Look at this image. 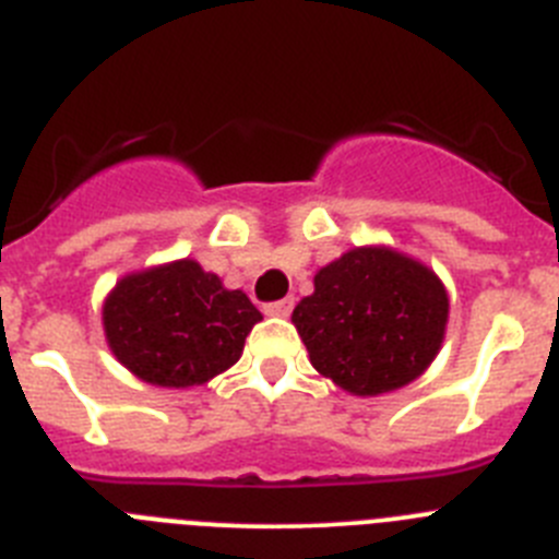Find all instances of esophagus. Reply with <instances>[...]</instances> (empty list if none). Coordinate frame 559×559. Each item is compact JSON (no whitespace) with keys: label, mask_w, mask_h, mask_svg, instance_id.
I'll use <instances>...</instances> for the list:
<instances>
[{"label":"esophagus","mask_w":559,"mask_h":559,"mask_svg":"<svg viewBox=\"0 0 559 559\" xmlns=\"http://www.w3.org/2000/svg\"><path fill=\"white\" fill-rule=\"evenodd\" d=\"M292 309H295V300H292V298L273 300V304H264V314H270V317H286Z\"/></svg>","instance_id":"obj_1"}]
</instances>
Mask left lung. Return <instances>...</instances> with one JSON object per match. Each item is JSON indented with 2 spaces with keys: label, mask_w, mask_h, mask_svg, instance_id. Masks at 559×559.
I'll list each match as a JSON object with an SVG mask.
<instances>
[{
  "label": "left lung",
  "mask_w": 559,
  "mask_h": 559,
  "mask_svg": "<svg viewBox=\"0 0 559 559\" xmlns=\"http://www.w3.org/2000/svg\"><path fill=\"white\" fill-rule=\"evenodd\" d=\"M317 373L354 395L409 384L435 361L449 295L426 264L390 248H354L314 275L292 311Z\"/></svg>",
  "instance_id": "left-lung-1"
}]
</instances>
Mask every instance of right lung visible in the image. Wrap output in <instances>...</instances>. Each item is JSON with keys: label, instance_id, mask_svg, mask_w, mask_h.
Segmentation results:
<instances>
[{"label": "right lung", "instance_id": "1", "mask_svg": "<svg viewBox=\"0 0 559 559\" xmlns=\"http://www.w3.org/2000/svg\"><path fill=\"white\" fill-rule=\"evenodd\" d=\"M261 311L198 261L124 275L103 306L110 350L147 384L194 386L239 361Z\"/></svg>", "mask_w": 559, "mask_h": 559}]
</instances>
